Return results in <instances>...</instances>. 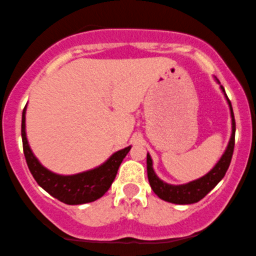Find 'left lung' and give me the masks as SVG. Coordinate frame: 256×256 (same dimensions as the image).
Segmentation results:
<instances>
[{"instance_id":"1","label":"left lung","mask_w":256,"mask_h":256,"mask_svg":"<svg viewBox=\"0 0 256 256\" xmlns=\"http://www.w3.org/2000/svg\"><path fill=\"white\" fill-rule=\"evenodd\" d=\"M218 80V78H216ZM220 84V82H218ZM222 90L224 97H226L227 103H228L230 110H231V118H232V134L231 138H230L228 144H227L226 150L222 154L220 160L216 162V165L212 168L206 175L203 178L190 181L184 184H170L166 182L162 181L156 174L153 170V160H152L150 153H147V175L148 181L153 190V192L159 196L160 199L169 203L174 204H193L203 199L210 190L214 188L221 180L224 178V174H226L227 169H228L230 164H231L233 148H234V134H236V122H234V115H233V109L230 102L228 97H227L226 92L222 86H220Z\"/></svg>"}]
</instances>
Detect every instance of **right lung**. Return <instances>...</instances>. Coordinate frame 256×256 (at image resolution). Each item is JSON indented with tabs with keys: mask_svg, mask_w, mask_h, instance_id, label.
Wrapping results in <instances>:
<instances>
[{
	"mask_svg": "<svg viewBox=\"0 0 256 256\" xmlns=\"http://www.w3.org/2000/svg\"><path fill=\"white\" fill-rule=\"evenodd\" d=\"M25 112H26V106L22 115V140H23L24 156L28 168L38 186L62 203L68 206L91 203L104 196V193L113 184L120 164L131 150V146L115 152L106 162L94 169L75 175H58L46 169L34 156L25 132Z\"/></svg>",
	"mask_w": 256,
	"mask_h": 256,
	"instance_id": "obj_1",
	"label": "right lung"
}]
</instances>
